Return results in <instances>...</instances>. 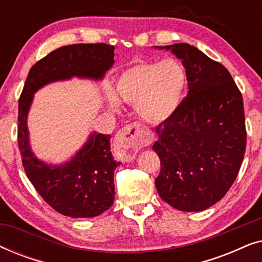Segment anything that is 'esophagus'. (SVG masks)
I'll return each instance as SVG.
<instances>
[{
    "instance_id": "1",
    "label": "esophagus",
    "mask_w": 262,
    "mask_h": 262,
    "mask_svg": "<svg viewBox=\"0 0 262 262\" xmlns=\"http://www.w3.org/2000/svg\"><path fill=\"white\" fill-rule=\"evenodd\" d=\"M152 135L139 123H132L124 126L118 132L116 148L124 161L134 160L143 146L149 145Z\"/></svg>"
}]
</instances>
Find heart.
<instances>
[{"label":"heart","instance_id":"obj_1","mask_svg":"<svg viewBox=\"0 0 262 262\" xmlns=\"http://www.w3.org/2000/svg\"><path fill=\"white\" fill-rule=\"evenodd\" d=\"M186 73L174 59L136 60L116 82V96L121 102L136 106L143 120L159 124L169 119L180 105L184 95ZM117 108L118 102L110 98Z\"/></svg>","mask_w":262,"mask_h":262}]
</instances>
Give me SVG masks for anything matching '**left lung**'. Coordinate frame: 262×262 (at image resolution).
<instances>
[{"mask_svg":"<svg viewBox=\"0 0 262 262\" xmlns=\"http://www.w3.org/2000/svg\"><path fill=\"white\" fill-rule=\"evenodd\" d=\"M171 50L186 68L188 93L169 119L156 127L152 145L161 161L157 192L170 206L202 211L223 198L246 152L243 99L227 68L186 42Z\"/></svg>","mask_w":262,"mask_h":262,"instance_id":"8db88e82","label":"left lung"}]
</instances>
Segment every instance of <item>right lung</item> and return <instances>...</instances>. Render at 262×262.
<instances>
[{
    "instance_id": "right-lung-1",
    "label": "right lung",
    "mask_w": 262,
    "mask_h": 262,
    "mask_svg": "<svg viewBox=\"0 0 262 262\" xmlns=\"http://www.w3.org/2000/svg\"><path fill=\"white\" fill-rule=\"evenodd\" d=\"M114 46L103 42L67 45L31 68L19 99L17 144L27 178L57 212L73 218L95 217L112 206L113 174L119 162L111 152L108 135L93 134L70 162L51 167L35 159L28 145L27 113L34 92L49 82L71 76L101 78L112 67Z\"/></svg>"
}]
</instances>
